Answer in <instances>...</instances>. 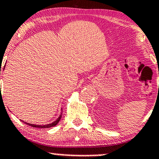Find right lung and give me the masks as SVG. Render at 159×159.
I'll use <instances>...</instances> for the list:
<instances>
[{
	"mask_svg": "<svg viewBox=\"0 0 159 159\" xmlns=\"http://www.w3.org/2000/svg\"><path fill=\"white\" fill-rule=\"evenodd\" d=\"M5 67V66H4ZM4 67H3V69H4ZM0 75H1V70H0ZM61 117H62V113H61V115L60 116H59V118H57V120H56L55 121L52 122V123L50 124H48V125H34V124H30V123H26L25 122V124H27L28 125H30L31 127H33V128H51V127H54L55 125H57V124L59 123V121H60L61 119Z\"/></svg>",
	"mask_w": 159,
	"mask_h": 159,
	"instance_id": "add662e5",
	"label": "right lung"
}]
</instances>
